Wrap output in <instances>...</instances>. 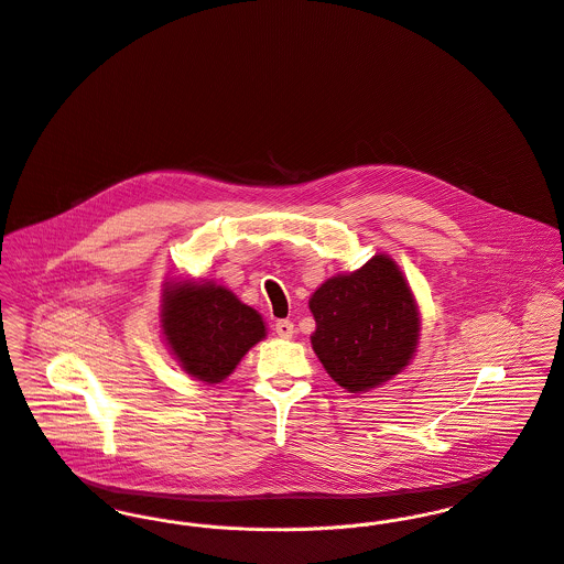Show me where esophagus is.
Wrapping results in <instances>:
<instances>
[{
	"label": "esophagus",
	"mask_w": 564,
	"mask_h": 564,
	"mask_svg": "<svg viewBox=\"0 0 564 564\" xmlns=\"http://www.w3.org/2000/svg\"><path fill=\"white\" fill-rule=\"evenodd\" d=\"M273 329H275V334L282 336V338H291L293 332H295V325H293V322H289V319H280V322L275 323Z\"/></svg>",
	"instance_id": "esophagus-1"
}]
</instances>
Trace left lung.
Instances as JSON below:
<instances>
[{"label":"left lung","mask_w":564,"mask_h":564,"mask_svg":"<svg viewBox=\"0 0 564 564\" xmlns=\"http://www.w3.org/2000/svg\"><path fill=\"white\" fill-rule=\"evenodd\" d=\"M311 311L317 322L313 349L349 393L387 382L416 349L419 313L402 271L387 256L329 278L311 297Z\"/></svg>","instance_id":"1"}]
</instances>
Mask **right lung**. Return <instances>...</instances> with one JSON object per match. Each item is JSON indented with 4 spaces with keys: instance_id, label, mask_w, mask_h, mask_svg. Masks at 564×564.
Segmentation results:
<instances>
[{
    "instance_id": "obj_1",
    "label": "right lung",
    "mask_w": 564,
    "mask_h": 564,
    "mask_svg": "<svg viewBox=\"0 0 564 564\" xmlns=\"http://www.w3.org/2000/svg\"><path fill=\"white\" fill-rule=\"evenodd\" d=\"M162 329L182 369L208 384L230 376L264 338L262 317L228 289L191 282L166 289Z\"/></svg>"
}]
</instances>
